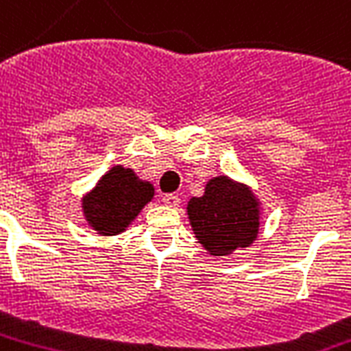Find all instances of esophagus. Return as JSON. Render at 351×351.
I'll return each instance as SVG.
<instances>
[{"mask_svg":"<svg viewBox=\"0 0 351 351\" xmlns=\"http://www.w3.org/2000/svg\"><path fill=\"white\" fill-rule=\"evenodd\" d=\"M164 204L169 206V208H176V206L180 204V197H178V195H173V193L164 195Z\"/></svg>","mask_w":351,"mask_h":351,"instance_id":"1","label":"esophagus"}]
</instances>
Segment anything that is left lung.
Here are the masks:
<instances>
[{
    "label": "left lung",
    "mask_w": 351,
    "mask_h": 351,
    "mask_svg": "<svg viewBox=\"0 0 351 351\" xmlns=\"http://www.w3.org/2000/svg\"><path fill=\"white\" fill-rule=\"evenodd\" d=\"M195 237L210 256L221 258L252 245L261 224V202L250 186L219 175L208 180L202 197L187 202Z\"/></svg>",
    "instance_id": "8db88e82"
}]
</instances>
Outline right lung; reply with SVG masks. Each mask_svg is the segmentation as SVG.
<instances>
[{
  "instance_id": "1",
  "label": "right lung",
  "mask_w": 351,
  "mask_h": 351,
  "mask_svg": "<svg viewBox=\"0 0 351 351\" xmlns=\"http://www.w3.org/2000/svg\"><path fill=\"white\" fill-rule=\"evenodd\" d=\"M152 199L151 182L141 180L128 167L114 165L82 197V213L90 228L108 237L125 232Z\"/></svg>"
}]
</instances>
